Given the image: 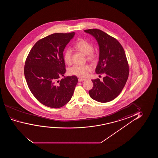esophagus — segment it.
<instances>
[{"label":"esophagus","instance_id":"1","mask_svg":"<svg viewBox=\"0 0 158 158\" xmlns=\"http://www.w3.org/2000/svg\"><path fill=\"white\" fill-rule=\"evenodd\" d=\"M85 80V79H82V78H79V79H78V81H79V82H82V81H84Z\"/></svg>","mask_w":158,"mask_h":158}]
</instances>
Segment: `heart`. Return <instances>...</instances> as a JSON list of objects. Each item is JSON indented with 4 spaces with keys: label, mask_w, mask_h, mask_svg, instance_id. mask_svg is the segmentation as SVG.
Here are the masks:
<instances>
[{
    "label": "heart",
    "mask_w": 158,
    "mask_h": 158,
    "mask_svg": "<svg viewBox=\"0 0 158 158\" xmlns=\"http://www.w3.org/2000/svg\"><path fill=\"white\" fill-rule=\"evenodd\" d=\"M74 48L77 50L87 55L88 60L91 61H94L97 59V54L93 52V46L92 44L84 39L78 40L74 44ZM72 52L71 49L66 50L64 54V60L67 64H69L71 62ZM91 71V68L87 65H76L69 69V73L70 75L76 76L81 78H85L89 75Z\"/></svg>",
    "instance_id": "b5f03b06"
}]
</instances>
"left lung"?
<instances>
[{"label": "left lung", "mask_w": 158, "mask_h": 158, "mask_svg": "<svg viewBox=\"0 0 158 158\" xmlns=\"http://www.w3.org/2000/svg\"><path fill=\"white\" fill-rule=\"evenodd\" d=\"M85 32L92 35L99 47V58L95 72L105 74L103 81L92 80L93 87L89 91L91 98L100 102L114 99L125 86L129 74L125 52L119 41L98 29H89Z\"/></svg>", "instance_id": "obj_1"}]
</instances>
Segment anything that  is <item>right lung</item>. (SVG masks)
<instances>
[{
    "instance_id": "add662e5",
    "label": "right lung",
    "mask_w": 158,
    "mask_h": 158,
    "mask_svg": "<svg viewBox=\"0 0 158 158\" xmlns=\"http://www.w3.org/2000/svg\"><path fill=\"white\" fill-rule=\"evenodd\" d=\"M75 33H53L35 44L27 57L24 74L28 88L40 102L51 108L63 107L71 99L78 78L64 77L63 52ZM61 76L64 78L60 81Z\"/></svg>"
}]
</instances>
